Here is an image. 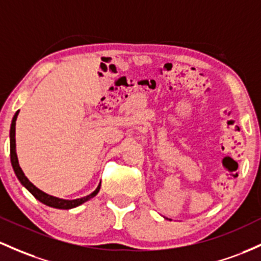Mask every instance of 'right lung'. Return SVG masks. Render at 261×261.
Masks as SVG:
<instances>
[{"label": "right lung", "instance_id": "1", "mask_svg": "<svg viewBox=\"0 0 261 261\" xmlns=\"http://www.w3.org/2000/svg\"><path fill=\"white\" fill-rule=\"evenodd\" d=\"M17 115H18V111L14 114L13 119H12V124H11V131H10V147H11V163H12V167L14 173H16L17 178L19 179V182L27 188L31 193L33 194L34 198H37L39 202H42L43 204L45 205H49V207L53 208H58V210H70V208L74 207H78V205L82 204V203L87 202L90 198H93L94 196L98 194V192L100 190V185L98 186L95 191L93 192L91 194H89L87 197H83V198H78V199H73V200H67V199H61V198H57V197L49 196V194L44 193L41 190L36 187V186L32 185L30 182V179L24 176L23 171L21 170L18 165V159H17V153H16V120H17Z\"/></svg>", "mask_w": 261, "mask_h": 261}]
</instances>
